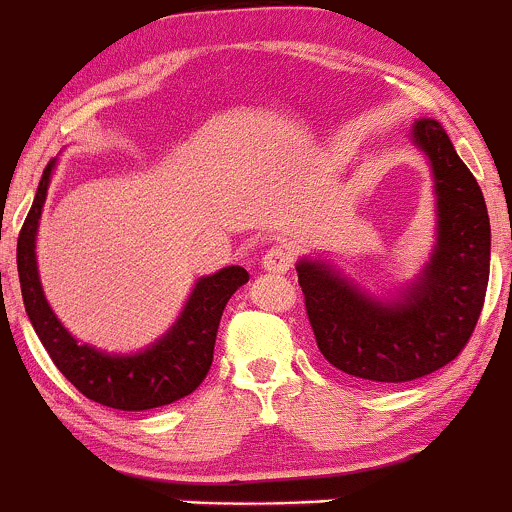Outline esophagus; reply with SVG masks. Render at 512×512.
Wrapping results in <instances>:
<instances>
[{"mask_svg":"<svg viewBox=\"0 0 512 512\" xmlns=\"http://www.w3.org/2000/svg\"><path fill=\"white\" fill-rule=\"evenodd\" d=\"M264 269L269 272H286V269L293 264V250L289 243H276L262 255Z\"/></svg>","mask_w":512,"mask_h":512,"instance_id":"obj_1","label":"esophagus"}]
</instances>
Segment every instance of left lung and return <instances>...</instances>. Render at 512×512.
Segmentation results:
<instances>
[{
  "label": "left lung",
  "mask_w": 512,
  "mask_h": 512,
  "mask_svg": "<svg viewBox=\"0 0 512 512\" xmlns=\"http://www.w3.org/2000/svg\"><path fill=\"white\" fill-rule=\"evenodd\" d=\"M436 178L438 245L424 274L397 303L356 289L325 264L296 267L320 354L373 385L409 383L460 356L484 308L491 226L472 170L436 120L414 125Z\"/></svg>",
  "instance_id": "left-lung-1"
}]
</instances>
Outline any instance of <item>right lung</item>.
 <instances>
[{"mask_svg": "<svg viewBox=\"0 0 512 512\" xmlns=\"http://www.w3.org/2000/svg\"><path fill=\"white\" fill-rule=\"evenodd\" d=\"M55 161L48 163L33 207L19 233L16 267L28 320L52 363L81 395L110 409H156L195 392L214 361V344L228 298L250 279L243 267H226L197 281L190 301L166 337L134 356H110L79 344L45 301L35 264V233Z\"/></svg>", "mask_w": 512, "mask_h": 512, "instance_id": "1", "label": "right lung"}]
</instances>
